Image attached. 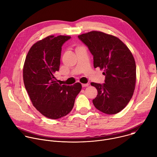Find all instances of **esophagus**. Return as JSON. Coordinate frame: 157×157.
Instances as JSON below:
<instances>
[{
	"instance_id": "obj_1",
	"label": "esophagus",
	"mask_w": 157,
	"mask_h": 157,
	"mask_svg": "<svg viewBox=\"0 0 157 157\" xmlns=\"http://www.w3.org/2000/svg\"><path fill=\"white\" fill-rule=\"evenodd\" d=\"M82 86L83 87H87V86H89V84H88V83H87V84H82Z\"/></svg>"
}]
</instances>
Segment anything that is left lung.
I'll return each mask as SVG.
<instances>
[{
	"instance_id": "8db88e82",
	"label": "left lung",
	"mask_w": 157,
	"mask_h": 157,
	"mask_svg": "<svg viewBox=\"0 0 157 157\" xmlns=\"http://www.w3.org/2000/svg\"><path fill=\"white\" fill-rule=\"evenodd\" d=\"M94 57V67L103 70L105 83L91 82L97 91L95 107L109 115L121 112L130 101L136 81V66L128 47L118 37L93 31L78 36Z\"/></svg>"
}]
</instances>
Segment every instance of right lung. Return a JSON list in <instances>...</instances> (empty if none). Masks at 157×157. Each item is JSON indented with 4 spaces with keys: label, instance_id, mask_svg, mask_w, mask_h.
Instances as JSON below:
<instances>
[{
    "label": "right lung",
    "instance_id": "obj_1",
    "mask_svg": "<svg viewBox=\"0 0 157 157\" xmlns=\"http://www.w3.org/2000/svg\"><path fill=\"white\" fill-rule=\"evenodd\" d=\"M67 36H49L29 49L23 67V81L33 106L44 116L59 119L73 109L82 89L80 83L60 85L55 73L59 70L63 44Z\"/></svg>",
    "mask_w": 157,
    "mask_h": 157
}]
</instances>
